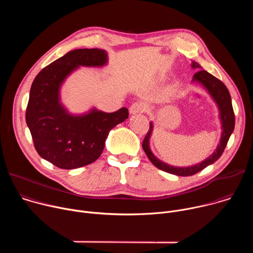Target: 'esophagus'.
Segmentation results:
<instances>
[{
    "instance_id": "obj_1",
    "label": "esophagus",
    "mask_w": 253,
    "mask_h": 253,
    "mask_svg": "<svg viewBox=\"0 0 253 253\" xmlns=\"http://www.w3.org/2000/svg\"><path fill=\"white\" fill-rule=\"evenodd\" d=\"M145 109H146L145 104L141 103V102H135L130 106L129 112L132 115H136V114H139V113H143L144 111H145Z\"/></svg>"
}]
</instances>
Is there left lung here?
Here are the masks:
<instances>
[{
	"instance_id": "left-lung-1",
	"label": "left lung",
	"mask_w": 253,
	"mask_h": 253,
	"mask_svg": "<svg viewBox=\"0 0 253 253\" xmlns=\"http://www.w3.org/2000/svg\"><path fill=\"white\" fill-rule=\"evenodd\" d=\"M191 67L192 69L197 70L196 73L193 75L191 83L199 84L200 86H202L207 91V93L209 94L211 99L214 101V103L216 104V107H217L218 109V113H219L218 117L220 120L222 131H221V136H220L219 144L217 145V147H216L214 152L209 157H207L206 159H204L203 161L197 164L190 165V166H183V167L170 165L158 159L153 154L150 148V138L152 136V132L154 128L153 122H150V129L147 135L145 136V138H144V141L142 144L143 150L145 151L147 157L149 158V160L152 162L154 166H156L160 170H163L165 172L178 175V176H191L201 171L208 165L213 164L216 160H217L222 155L226 147V144L229 140L230 135L234 130V124H235V117H234V112H233L232 103H231V97L226 86L220 80L209 74L207 71L203 70L197 62L192 61Z\"/></svg>"
}]
</instances>
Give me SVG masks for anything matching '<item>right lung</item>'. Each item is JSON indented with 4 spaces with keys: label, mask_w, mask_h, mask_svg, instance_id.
Segmentation results:
<instances>
[{
    "label": "right lung",
    "mask_w": 253,
    "mask_h": 253,
    "mask_svg": "<svg viewBox=\"0 0 253 253\" xmlns=\"http://www.w3.org/2000/svg\"><path fill=\"white\" fill-rule=\"evenodd\" d=\"M107 64L105 50L77 49L45 67L33 81L26 122L39 155L59 168L75 169L96 161L111 129L128 118L125 107L113 113L93 107L73 114L61 101L62 86L72 73L80 67Z\"/></svg>",
    "instance_id": "right-lung-1"
}]
</instances>
